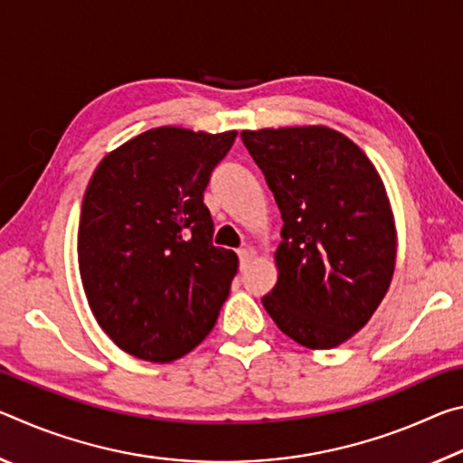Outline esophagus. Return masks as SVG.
I'll use <instances>...</instances> for the list:
<instances>
[{
	"instance_id": "34e87169",
	"label": "esophagus",
	"mask_w": 463,
	"mask_h": 463,
	"mask_svg": "<svg viewBox=\"0 0 463 463\" xmlns=\"http://www.w3.org/2000/svg\"><path fill=\"white\" fill-rule=\"evenodd\" d=\"M237 255H239L241 269H245L247 265L250 263V260H253V250H250L249 247H245V249H239V250H237Z\"/></svg>"
}]
</instances>
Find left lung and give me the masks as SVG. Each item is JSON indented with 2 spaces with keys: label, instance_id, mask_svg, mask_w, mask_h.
I'll list each match as a JSON object with an SVG mask.
<instances>
[{
  "label": "left lung",
  "instance_id": "1",
  "mask_svg": "<svg viewBox=\"0 0 463 463\" xmlns=\"http://www.w3.org/2000/svg\"><path fill=\"white\" fill-rule=\"evenodd\" d=\"M281 213L278 284L261 298L289 339L331 349L367 325L396 265V229L378 171L326 127L242 130Z\"/></svg>",
  "mask_w": 463,
  "mask_h": 463
}]
</instances>
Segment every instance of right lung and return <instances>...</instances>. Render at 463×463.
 <instances>
[{"label":"right lung","mask_w":463,"mask_h":463,"mask_svg":"<svg viewBox=\"0 0 463 463\" xmlns=\"http://www.w3.org/2000/svg\"><path fill=\"white\" fill-rule=\"evenodd\" d=\"M237 130L159 127L99 161L83 195L77 260L98 325L122 351L169 364L216 325L239 260L214 247L203 190Z\"/></svg>","instance_id":"add662e5"}]
</instances>
